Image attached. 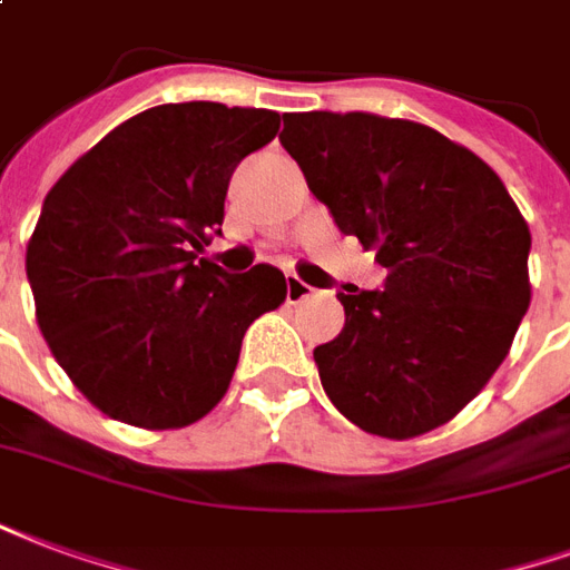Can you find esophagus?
<instances>
[{
	"label": "esophagus",
	"instance_id": "obj_1",
	"mask_svg": "<svg viewBox=\"0 0 570 570\" xmlns=\"http://www.w3.org/2000/svg\"><path fill=\"white\" fill-rule=\"evenodd\" d=\"M314 293H317V289L311 284H305L298 274H286V302H289V305H298V302H305V298L314 296Z\"/></svg>",
	"mask_w": 570,
	"mask_h": 570
}]
</instances>
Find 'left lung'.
I'll return each mask as SVG.
<instances>
[{
	"label": "left lung",
	"mask_w": 570,
	"mask_h": 570,
	"mask_svg": "<svg viewBox=\"0 0 570 570\" xmlns=\"http://www.w3.org/2000/svg\"><path fill=\"white\" fill-rule=\"evenodd\" d=\"M281 145L344 235L386 268L338 293L344 328L314 350L350 423L407 441L489 383L532 302V232L501 178L432 126L368 111L284 114Z\"/></svg>",
	"instance_id": "left-lung-1"
}]
</instances>
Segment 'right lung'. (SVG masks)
Returning a JSON list of instances; mask_svg holds the SVG:
<instances>
[{
    "label": "right lung",
    "instance_id": "1",
    "mask_svg": "<svg viewBox=\"0 0 570 570\" xmlns=\"http://www.w3.org/2000/svg\"><path fill=\"white\" fill-rule=\"evenodd\" d=\"M281 114L156 105L75 159L27 244L36 320L92 407L138 429H184L229 390L253 320L284 305L274 265L226 274L202 247L220 229L235 166Z\"/></svg>",
    "mask_w": 570,
    "mask_h": 570
}]
</instances>
